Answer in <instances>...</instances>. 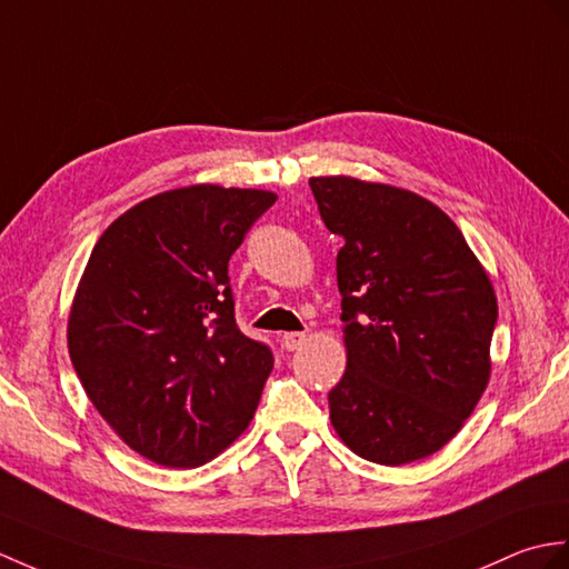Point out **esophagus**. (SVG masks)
<instances>
[{"label": "esophagus", "mask_w": 569, "mask_h": 569, "mask_svg": "<svg viewBox=\"0 0 569 569\" xmlns=\"http://www.w3.org/2000/svg\"><path fill=\"white\" fill-rule=\"evenodd\" d=\"M302 341H306V335H302V332H286L281 337V347L286 351H296L298 347H302Z\"/></svg>", "instance_id": "esophagus-1"}]
</instances>
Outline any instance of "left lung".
Instances as JSON below:
<instances>
[{
	"label": "left lung",
	"mask_w": 569,
	"mask_h": 569,
	"mask_svg": "<svg viewBox=\"0 0 569 569\" xmlns=\"http://www.w3.org/2000/svg\"><path fill=\"white\" fill-rule=\"evenodd\" d=\"M327 230L345 247L337 286L347 373L332 427L356 456L405 466L463 427L490 380L497 298L458 224L412 191L312 177Z\"/></svg>",
	"instance_id": "8db88e82"
}]
</instances>
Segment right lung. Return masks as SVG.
Segmentation results:
<instances>
[{"label":"right lung","mask_w":569,"mask_h":569,"mask_svg":"<svg viewBox=\"0 0 569 569\" xmlns=\"http://www.w3.org/2000/svg\"><path fill=\"white\" fill-rule=\"evenodd\" d=\"M273 203L213 183L164 191L91 249L70 359L99 415L152 463L203 466L257 412L273 353L234 322L228 261Z\"/></svg>","instance_id":"add662e5"}]
</instances>
